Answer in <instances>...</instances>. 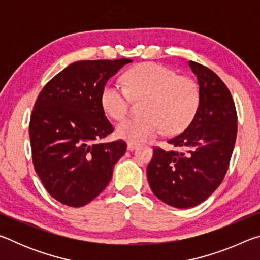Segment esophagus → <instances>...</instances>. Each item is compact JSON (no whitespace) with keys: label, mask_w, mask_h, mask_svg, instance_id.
Listing matches in <instances>:
<instances>
[{"label":"esophagus","mask_w":260,"mask_h":260,"mask_svg":"<svg viewBox=\"0 0 260 260\" xmlns=\"http://www.w3.org/2000/svg\"><path fill=\"white\" fill-rule=\"evenodd\" d=\"M138 147H139V144H136V143H132V142L127 143V150L128 151H134L138 149Z\"/></svg>","instance_id":"1"}]
</instances>
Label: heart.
Instances as JSON below:
<instances>
[{"mask_svg":"<svg viewBox=\"0 0 260 260\" xmlns=\"http://www.w3.org/2000/svg\"><path fill=\"white\" fill-rule=\"evenodd\" d=\"M126 88L109 82L101 93V105L113 119L128 112L133 99H146L142 117L126 118L117 125L118 138L139 143L155 138L165 129L174 134L190 124L200 105V90L192 79L178 76L157 63H143L124 76Z\"/></svg>","mask_w":260,"mask_h":260,"instance_id":"b5f03b06","label":"heart"}]
</instances>
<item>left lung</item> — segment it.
Wrapping results in <instances>:
<instances>
[{
  "label": "left lung",
  "instance_id": "obj_1",
  "mask_svg": "<svg viewBox=\"0 0 260 260\" xmlns=\"http://www.w3.org/2000/svg\"><path fill=\"white\" fill-rule=\"evenodd\" d=\"M200 86V105L186 129L167 142L174 150L153 149L147 167L152 192L178 209L202 203L222 182L237 134L234 101L212 70L189 61Z\"/></svg>",
  "mask_w": 260,
  "mask_h": 260
}]
</instances>
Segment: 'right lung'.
<instances>
[{"label":"right lung","instance_id":"add662e5","mask_svg":"<svg viewBox=\"0 0 260 260\" xmlns=\"http://www.w3.org/2000/svg\"><path fill=\"white\" fill-rule=\"evenodd\" d=\"M128 58L70 64L43 87L29 121L35 172L61 204L80 208L108 186L124 141L101 142L113 127L101 105L105 83Z\"/></svg>","mask_w":260,"mask_h":260}]
</instances>
